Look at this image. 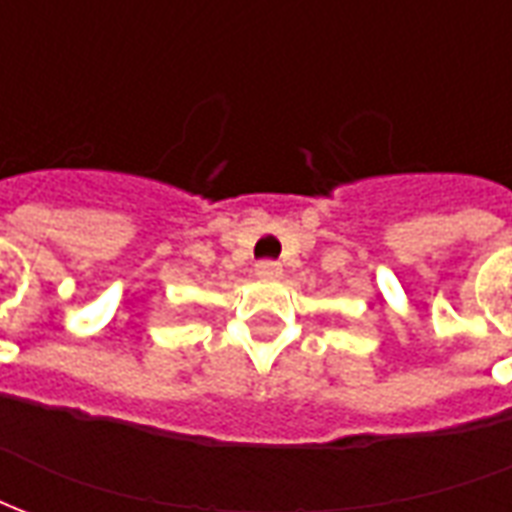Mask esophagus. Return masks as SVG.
<instances>
[{
    "instance_id": "34e87169",
    "label": "esophagus",
    "mask_w": 512,
    "mask_h": 512,
    "mask_svg": "<svg viewBox=\"0 0 512 512\" xmlns=\"http://www.w3.org/2000/svg\"><path fill=\"white\" fill-rule=\"evenodd\" d=\"M256 275H261V278H281L283 267L278 261H259L256 264Z\"/></svg>"
}]
</instances>
